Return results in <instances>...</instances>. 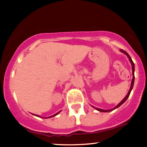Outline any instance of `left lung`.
<instances>
[{"mask_svg": "<svg viewBox=\"0 0 147 147\" xmlns=\"http://www.w3.org/2000/svg\"><path fill=\"white\" fill-rule=\"evenodd\" d=\"M120 51L121 52H122V53H124V54H126V55H127V57H128V59H129V60H130V63H131V64H132V75H133V78H132V82H131V86H130V90H129V91H128V94H127V95H126V96H125V98H124L123 100H122L121 102H120L119 104H118L117 106H116V107H114L113 109H111V110H102V109H100V108H96V107H94V106H92V107L93 108H95V109H96L97 110H98V111H100V112H110V111H112V110H114V109H116V108H118L119 107V106H120L122 105V104L124 103V102L126 101V100H127V98H128V96H129V95H130V92H131V90H132V88H133V86H134V63H133V61H132V59H131V57H130V55H128V54L126 53V52L125 51H124V50H122V49H120Z\"/></svg>", "mask_w": 147, "mask_h": 147, "instance_id": "obj_1", "label": "left lung"}]
</instances>
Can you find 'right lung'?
<instances>
[{"mask_svg":"<svg viewBox=\"0 0 147 147\" xmlns=\"http://www.w3.org/2000/svg\"><path fill=\"white\" fill-rule=\"evenodd\" d=\"M59 112H60V111L59 112H57V113H56V114H54V115H53V116H49V117H48V118H51V117H53V116H56V115H57V114H59ZM33 114V115H35V116H38V117H41V116H39V115H35V114Z\"/></svg>","mask_w":147,"mask_h":147,"instance_id":"1","label":"right lung"}]
</instances>
